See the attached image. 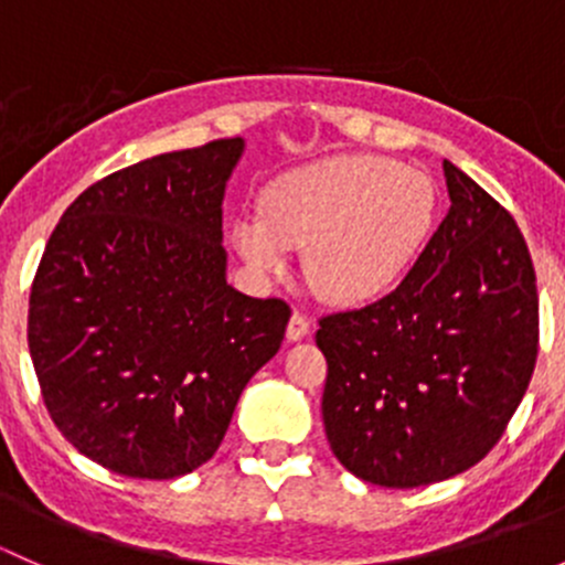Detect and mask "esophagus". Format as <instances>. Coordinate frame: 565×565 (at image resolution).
<instances>
[{"instance_id": "obj_1", "label": "esophagus", "mask_w": 565, "mask_h": 565, "mask_svg": "<svg viewBox=\"0 0 565 565\" xmlns=\"http://www.w3.org/2000/svg\"><path fill=\"white\" fill-rule=\"evenodd\" d=\"M309 330H311V322L303 315H300V311H295V315L289 317V324H287V339L289 341L306 339V335H309Z\"/></svg>"}]
</instances>
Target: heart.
Listing matches in <instances>:
<instances>
[{
  "instance_id": "1",
  "label": "heart",
  "mask_w": 565,
  "mask_h": 565,
  "mask_svg": "<svg viewBox=\"0 0 565 565\" xmlns=\"http://www.w3.org/2000/svg\"><path fill=\"white\" fill-rule=\"evenodd\" d=\"M437 185L426 172L377 156L292 169L265 191V215H241L232 246L250 267L281 273L306 248L319 298L361 306L391 292L429 243Z\"/></svg>"
}]
</instances>
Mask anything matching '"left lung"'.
I'll return each mask as SVG.
<instances>
[{"instance_id":"1","label":"left lung","mask_w":565,"mask_h":565,"mask_svg":"<svg viewBox=\"0 0 565 565\" xmlns=\"http://www.w3.org/2000/svg\"><path fill=\"white\" fill-rule=\"evenodd\" d=\"M451 207L404 281L319 319L324 435L369 483L413 489L478 465L503 437L539 355V292L520 226L443 161Z\"/></svg>"}]
</instances>
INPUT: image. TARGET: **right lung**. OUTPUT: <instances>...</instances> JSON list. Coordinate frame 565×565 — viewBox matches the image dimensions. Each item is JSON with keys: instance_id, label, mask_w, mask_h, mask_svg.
I'll list each match as a JSON object with an SVG mask.
<instances>
[{"instance_id": "add662e5", "label": "right lung", "mask_w": 565, "mask_h": 565, "mask_svg": "<svg viewBox=\"0 0 565 565\" xmlns=\"http://www.w3.org/2000/svg\"><path fill=\"white\" fill-rule=\"evenodd\" d=\"M246 141L147 158L89 185L45 243L30 355L45 409L106 470L169 481L224 440L289 306L226 284L221 204Z\"/></svg>"}]
</instances>
